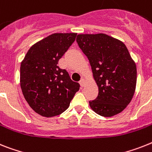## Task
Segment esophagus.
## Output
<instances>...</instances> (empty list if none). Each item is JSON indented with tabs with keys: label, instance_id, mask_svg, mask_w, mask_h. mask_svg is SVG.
I'll use <instances>...</instances> for the list:
<instances>
[{
	"label": "esophagus",
	"instance_id": "esophagus-1",
	"mask_svg": "<svg viewBox=\"0 0 152 152\" xmlns=\"http://www.w3.org/2000/svg\"><path fill=\"white\" fill-rule=\"evenodd\" d=\"M79 83H80V85H81V87H84V86H85V79L81 78V80H80V81H79Z\"/></svg>",
	"mask_w": 152,
	"mask_h": 152
}]
</instances>
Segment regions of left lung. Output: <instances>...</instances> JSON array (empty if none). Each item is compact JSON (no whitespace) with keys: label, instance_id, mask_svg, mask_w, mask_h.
I'll list each match as a JSON object with an SVG mask.
<instances>
[{"label":"left lung","instance_id":"1","mask_svg":"<svg viewBox=\"0 0 152 152\" xmlns=\"http://www.w3.org/2000/svg\"><path fill=\"white\" fill-rule=\"evenodd\" d=\"M77 44L89 61L99 87L90 107L102 116L120 113L132 99L137 83V67L120 40L106 34H79Z\"/></svg>","mask_w":152,"mask_h":152}]
</instances>
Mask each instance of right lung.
I'll list each match as a JSON object with an SVG mask.
<instances>
[{"label": "right lung", "mask_w": 152, "mask_h": 152, "mask_svg": "<svg viewBox=\"0 0 152 152\" xmlns=\"http://www.w3.org/2000/svg\"><path fill=\"white\" fill-rule=\"evenodd\" d=\"M77 33H54L32 46L21 63L20 85L32 110L45 117L60 115L70 106L80 85L71 79L59 60Z\"/></svg>", "instance_id": "right-lung-1"}]
</instances>
